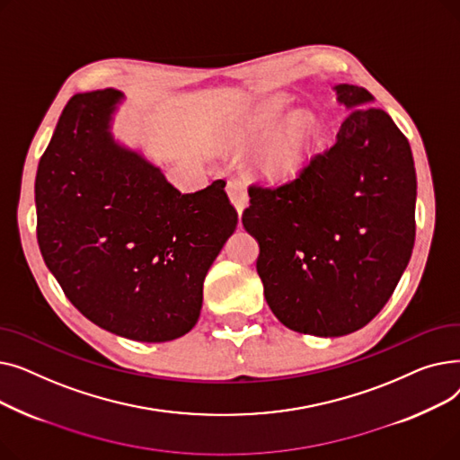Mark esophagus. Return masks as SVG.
<instances>
[{"mask_svg":"<svg viewBox=\"0 0 460 460\" xmlns=\"http://www.w3.org/2000/svg\"><path fill=\"white\" fill-rule=\"evenodd\" d=\"M226 190H227V196H229L231 203L234 205L236 212L243 214V210L248 207V190H246V184L236 181V179H231L227 182Z\"/></svg>","mask_w":460,"mask_h":460,"instance_id":"34e87169","label":"esophagus"}]
</instances>
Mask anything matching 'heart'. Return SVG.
<instances>
[{
  "label": "heart",
  "instance_id": "obj_1",
  "mask_svg": "<svg viewBox=\"0 0 460 460\" xmlns=\"http://www.w3.org/2000/svg\"><path fill=\"white\" fill-rule=\"evenodd\" d=\"M287 108V99L281 94L269 96L259 102L244 120L234 141L246 145L267 136L279 120ZM311 141V123L305 115H296L261 149L257 156V172L262 179L279 182L295 177L305 160Z\"/></svg>",
  "mask_w": 460,
  "mask_h": 460
}]
</instances>
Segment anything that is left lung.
<instances>
[{
  "label": "left lung",
  "mask_w": 460,
  "mask_h": 460,
  "mask_svg": "<svg viewBox=\"0 0 460 460\" xmlns=\"http://www.w3.org/2000/svg\"><path fill=\"white\" fill-rule=\"evenodd\" d=\"M350 113L335 143L278 188L250 186L243 224L278 321L340 337L371 323L394 295L416 238V167L392 117L358 85L333 87Z\"/></svg>",
  "instance_id": "left-lung-1"
}]
</instances>
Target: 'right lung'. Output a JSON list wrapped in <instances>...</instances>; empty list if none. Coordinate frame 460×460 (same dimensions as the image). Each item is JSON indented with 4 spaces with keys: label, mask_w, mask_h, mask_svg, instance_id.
I'll return each mask as SVG.
<instances>
[{
    "label": "right lung",
    "mask_w": 460,
    "mask_h": 460,
    "mask_svg": "<svg viewBox=\"0 0 460 460\" xmlns=\"http://www.w3.org/2000/svg\"><path fill=\"white\" fill-rule=\"evenodd\" d=\"M123 94H75L40 156L37 240L84 317L143 343L196 326L203 281L238 224L226 181L181 193L160 167L115 141Z\"/></svg>",
    "instance_id": "right-lung-1"
}]
</instances>
